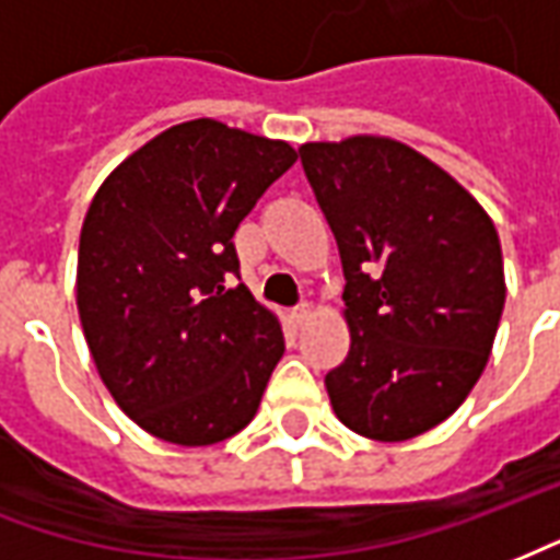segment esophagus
Instances as JSON below:
<instances>
[{
  "label": "esophagus",
  "mask_w": 560,
  "mask_h": 560,
  "mask_svg": "<svg viewBox=\"0 0 560 560\" xmlns=\"http://www.w3.org/2000/svg\"><path fill=\"white\" fill-rule=\"evenodd\" d=\"M291 317H293V324H305V320L312 317V305H308V303H300V305H296V308H293V312H291Z\"/></svg>",
  "instance_id": "obj_1"
}]
</instances>
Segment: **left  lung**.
<instances>
[{
    "mask_svg": "<svg viewBox=\"0 0 560 560\" xmlns=\"http://www.w3.org/2000/svg\"><path fill=\"white\" fill-rule=\"evenodd\" d=\"M303 171L339 245L351 351L332 411L372 441H408L468 399L504 312V257L486 209L399 140L303 143Z\"/></svg>",
    "mask_w": 560,
    "mask_h": 560,
    "instance_id": "1",
    "label": "left lung"
}]
</instances>
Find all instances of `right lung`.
<instances>
[{"label":"right lung","instance_id":"add662e5","mask_svg":"<svg viewBox=\"0 0 560 560\" xmlns=\"http://www.w3.org/2000/svg\"><path fill=\"white\" fill-rule=\"evenodd\" d=\"M293 161L284 140L191 119L131 152L92 197L80 324L104 387L143 432L209 446L257 413L284 336L245 284L228 288L233 233Z\"/></svg>","mask_w":560,"mask_h":560}]
</instances>
